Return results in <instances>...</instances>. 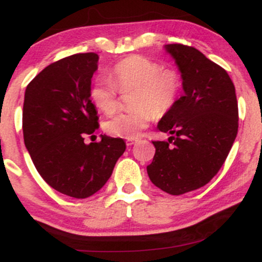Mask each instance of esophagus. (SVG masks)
I'll list each match as a JSON object with an SVG mask.
<instances>
[{"instance_id": "esophagus-1", "label": "esophagus", "mask_w": 262, "mask_h": 262, "mask_svg": "<svg viewBox=\"0 0 262 262\" xmlns=\"http://www.w3.org/2000/svg\"><path fill=\"white\" fill-rule=\"evenodd\" d=\"M125 143H127L128 146H130V145H133V144L137 143V139H127V141H125Z\"/></svg>"}]
</instances>
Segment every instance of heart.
Listing matches in <instances>:
<instances>
[{
  "instance_id": "1",
  "label": "heart",
  "mask_w": 262,
  "mask_h": 262,
  "mask_svg": "<svg viewBox=\"0 0 262 262\" xmlns=\"http://www.w3.org/2000/svg\"><path fill=\"white\" fill-rule=\"evenodd\" d=\"M111 79H97L90 97L98 110L112 114L118 107V92L130 97L133 111L119 113L104 122L112 137L135 139L154 117H162L176 106L182 90V76L176 69L164 68L148 56L130 55L114 65Z\"/></svg>"
}]
</instances>
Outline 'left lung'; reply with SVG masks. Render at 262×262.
<instances>
[{"label":"left lung","mask_w":262,"mask_h":262,"mask_svg":"<svg viewBox=\"0 0 262 262\" xmlns=\"http://www.w3.org/2000/svg\"><path fill=\"white\" fill-rule=\"evenodd\" d=\"M182 76L185 95L158 128L167 141H152L155 155L149 179L166 193L179 196L203 187L229 154L239 127L235 87L222 66L196 48L167 44Z\"/></svg>","instance_id":"8db88e82"}]
</instances>
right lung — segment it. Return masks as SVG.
Returning a JSON list of instances; mask_svg holds the SVG:
<instances>
[{
    "instance_id": "1",
    "label": "right lung",
    "mask_w": 262,
    "mask_h": 262,
    "mask_svg": "<svg viewBox=\"0 0 262 262\" xmlns=\"http://www.w3.org/2000/svg\"><path fill=\"white\" fill-rule=\"evenodd\" d=\"M97 61L96 53L66 56L47 66L26 89V148L44 181L74 198L100 191L125 150L122 138L101 135V141L85 143L86 135L98 129L90 98Z\"/></svg>"
}]
</instances>
